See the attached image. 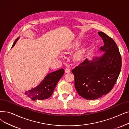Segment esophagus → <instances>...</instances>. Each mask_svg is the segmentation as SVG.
Segmentation results:
<instances>
[{"label":"esophagus","mask_w":129,"mask_h":129,"mask_svg":"<svg viewBox=\"0 0 129 129\" xmlns=\"http://www.w3.org/2000/svg\"><path fill=\"white\" fill-rule=\"evenodd\" d=\"M65 72L66 73H69L71 72V70L69 68H66L65 70Z\"/></svg>","instance_id":"34e87169"}]
</instances>
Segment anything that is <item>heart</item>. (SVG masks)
Here are the masks:
<instances>
[{
	"label": "heart",
	"instance_id": "b5f03b06",
	"mask_svg": "<svg viewBox=\"0 0 129 129\" xmlns=\"http://www.w3.org/2000/svg\"><path fill=\"white\" fill-rule=\"evenodd\" d=\"M80 43L79 42L76 41L75 42H74L73 43V44L72 45V47H78V46H80ZM76 56L77 58H79V59L81 58L82 57V56H83V52L82 51H80L77 52L76 54Z\"/></svg>",
	"mask_w": 129,
	"mask_h": 129
}]
</instances>
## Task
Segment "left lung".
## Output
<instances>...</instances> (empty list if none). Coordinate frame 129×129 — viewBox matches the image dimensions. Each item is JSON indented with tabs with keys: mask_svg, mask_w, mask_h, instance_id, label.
<instances>
[{
	"mask_svg": "<svg viewBox=\"0 0 129 129\" xmlns=\"http://www.w3.org/2000/svg\"><path fill=\"white\" fill-rule=\"evenodd\" d=\"M98 34L104 42L100 49L105 53L92 60L86 58L72 71L77 92L86 100H95L109 93L121 69L122 58L116 44L104 33L99 31Z\"/></svg>",
	"mask_w": 129,
	"mask_h": 129,
	"instance_id": "obj_1",
	"label": "left lung"
}]
</instances>
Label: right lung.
Masks as SVG:
<instances>
[{
  "label": "right lung",
  "instance_id": "obj_1",
  "mask_svg": "<svg viewBox=\"0 0 129 129\" xmlns=\"http://www.w3.org/2000/svg\"><path fill=\"white\" fill-rule=\"evenodd\" d=\"M19 37L15 41L12 47L15 45ZM64 73V69H61L48 74L45 77L41 83L36 87L25 92V94L32 100H43L51 96L58 82Z\"/></svg>",
  "mask_w": 129,
  "mask_h": 129
}]
</instances>
